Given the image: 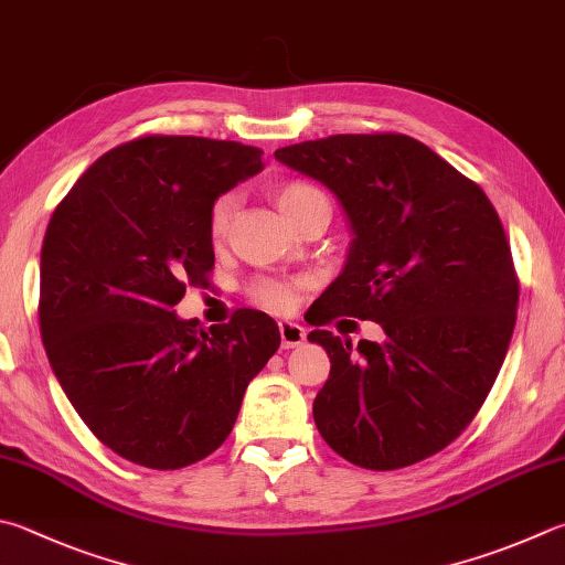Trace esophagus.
<instances>
[{
    "instance_id": "esophagus-1",
    "label": "esophagus",
    "mask_w": 565,
    "mask_h": 565,
    "mask_svg": "<svg viewBox=\"0 0 565 565\" xmlns=\"http://www.w3.org/2000/svg\"><path fill=\"white\" fill-rule=\"evenodd\" d=\"M279 333H281V345L284 348H299L306 341L303 326L294 323V321H281L279 323Z\"/></svg>"
}]
</instances>
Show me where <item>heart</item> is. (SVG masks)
<instances>
[{
  "instance_id": "b5f03b06",
  "label": "heart",
  "mask_w": 565,
  "mask_h": 565,
  "mask_svg": "<svg viewBox=\"0 0 565 565\" xmlns=\"http://www.w3.org/2000/svg\"><path fill=\"white\" fill-rule=\"evenodd\" d=\"M274 198H276V204H279L281 212L289 220H294L296 214H301L303 210H309L316 202H328L321 190L313 188V184H309V182H299V180L279 184L274 192ZM232 212H234V198L232 194H222V198L214 202L212 214H210V232L214 239L224 237V232H227V227H230ZM249 296L256 303L264 306V309L276 311V313L289 311L296 301L294 286L286 281H276V279L254 281L249 286Z\"/></svg>"
}]
</instances>
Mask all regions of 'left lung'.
<instances>
[{
  "label": "left lung",
  "instance_id": "1",
  "mask_svg": "<svg viewBox=\"0 0 565 565\" xmlns=\"http://www.w3.org/2000/svg\"><path fill=\"white\" fill-rule=\"evenodd\" d=\"M274 158L335 194L351 230L343 271L321 294L338 316L381 323V343L309 333L331 373L313 399L326 445L387 471L465 433L504 363L519 281L497 210L479 184L399 132L331 136Z\"/></svg>",
  "mask_w": 565,
  "mask_h": 565
}]
</instances>
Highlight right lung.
I'll list each match as a JSON object with an SVG mask.
<instances>
[{"label": "right lung", "instance_id": "right-lung-1", "mask_svg": "<svg viewBox=\"0 0 565 565\" xmlns=\"http://www.w3.org/2000/svg\"><path fill=\"white\" fill-rule=\"evenodd\" d=\"M262 170V150L242 142L146 136L100 156L51 214L39 299L51 371L90 433L132 465L212 455L281 343L262 311L207 331L175 313L214 266V202Z\"/></svg>", "mask_w": 565, "mask_h": 565}]
</instances>
